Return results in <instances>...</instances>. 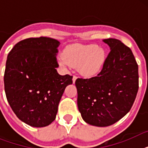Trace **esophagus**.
<instances>
[{
	"label": "esophagus",
	"instance_id": "obj_1",
	"mask_svg": "<svg viewBox=\"0 0 148 148\" xmlns=\"http://www.w3.org/2000/svg\"><path fill=\"white\" fill-rule=\"evenodd\" d=\"M77 77L76 76H75V75H74V76H73V78H72V81H73V83H75V81H76V80H77Z\"/></svg>",
	"mask_w": 148,
	"mask_h": 148
}]
</instances>
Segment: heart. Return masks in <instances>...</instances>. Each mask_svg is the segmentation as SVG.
I'll list each match as a JSON object with an SVG mask.
<instances>
[{
  "label": "heart",
  "instance_id": "b5f03b06",
  "mask_svg": "<svg viewBox=\"0 0 148 148\" xmlns=\"http://www.w3.org/2000/svg\"><path fill=\"white\" fill-rule=\"evenodd\" d=\"M105 60V51L97 45L74 44L65 47L58 64L65 69L77 67L81 75L90 77L101 71Z\"/></svg>",
  "mask_w": 148,
  "mask_h": 148
}]
</instances>
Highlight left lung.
Returning <instances> with one entry per match:
<instances>
[{
	"mask_svg": "<svg viewBox=\"0 0 148 148\" xmlns=\"http://www.w3.org/2000/svg\"><path fill=\"white\" fill-rule=\"evenodd\" d=\"M110 51L97 76L77 78V107L86 123L114 124L130 111L138 90V65L131 50L114 38L103 40Z\"/></svg>",
	"mask_w": 148,
	"mask_h": 148,
	"instance_id": "1",
	"label": "left lung"
}]
</instances>
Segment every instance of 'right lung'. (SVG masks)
<instances>
[{"mask_svg":"<svg viewBox=\"0 0 148 148\" xmlns=\"http://www.w3.org/2000/svg\"><path fill=\"white\" fill-rule=\"evenodd\" d=\"M59 45L53 38H31L16 44L8 53L6 97L16 116L31 127H46L55 120L63 93L73 83V77L60 75L56 70Z\"/></svg>","mask_w":148,"mask_h":148,"instance_id":"1","label":"right lung"}]
</instances>
